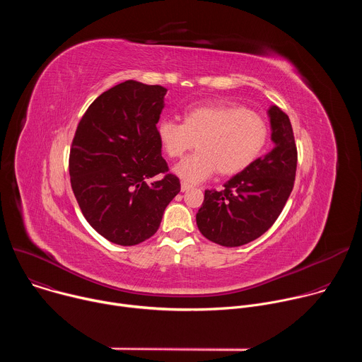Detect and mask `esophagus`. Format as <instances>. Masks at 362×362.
<instances>
[{
	"instance_id": "34e87169",
	"label": "esophagus",
	"mask_w": 362,
	"mask_h": 362,
	"mask_svg": "<svg viewBox=\"0 0 362 362\" xmlns=\"http://www.w3.org/2000/svg\"><path fill=\"white\" fill-rule=\"evenodd\" d=\"M192 187V185L190 183H187V182H182V192H186V190H189Z\"/></svg>"
}]
</instances>
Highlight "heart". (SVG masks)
I'll return each mask as SVG.
<instances>
[{
  "mask_svg": "<svg viewBox=\"0 0 362 362\" xmlns=\"http://www.w3.org/2000/svg\"><path fill=\"white\" fill-rule=\"evenodd\" d=\"M158 136L163 150L177 159L197 150L175 168L187 183H199L216 170L232 176L249 168L262 153L268 140V124L259 116L236 105H199L189 107L183 123L162 119Z\"/></svg>",
  "mask_w": 362,
  "mask_h": 362,
  "instance_id": "b5f03b06",
  "label": "heart"
}]
</instances>
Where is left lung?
Here are the masks:
<instances>
[{
    "label": "left lung",
    "instance_id": "obj_1",
    "mask_svg": "<svg viewBox=\"0 0 362 362\" xmlns=\"http://www.w3.org/2000/svg\"><path fill=\"white\" fill-rule=\"evenodd\" d=\"M268 115L275 147L229 179L222 190H204L196 223L206 239L218 245L242 246L264 235L293 189L298 151L289 117L276 106Z\"/></svg>",
    "mask_w": 362,
    "mask_h": 362
}]
</instances>
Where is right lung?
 <instances>
[{
    "instance_id": "obj_1",
    "label": "right lung",
    "mask_w": 362,
    "mask_h": 362,
    "mask_svg": "<svg viewBox=\"0 0 362 362\" xmlns=\"http://www.w3.org/2000/svg\"><path fill=\"white\" fill-rule=\"evenodd\" d=\"M166 93L134 80L112 87L88 106L71 143L69 172L80 209L95 232L122 246L156 233L180 192L156 127Z\"/></svg>"
}]
</instances>
